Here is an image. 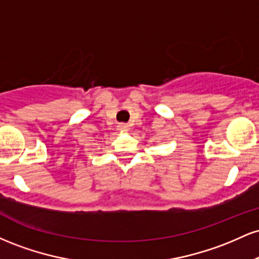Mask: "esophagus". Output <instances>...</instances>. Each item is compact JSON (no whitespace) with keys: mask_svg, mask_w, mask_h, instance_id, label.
<instances>
[{"mask_svg":"<svg viewBox=\"0 0 259 259\" xmlns=\"http://www.w3.org/2000/svg\"><path fill=\"white\" fill-rule=\"evenodd\" d=\"M118 130H120V132H127V130H129V125L125 123H120L119 125H118Z\"/></svg>","mask_w":259,"mask_h":259,"instance_id":"34e87169","label":"esophagus"}]
</instances>
